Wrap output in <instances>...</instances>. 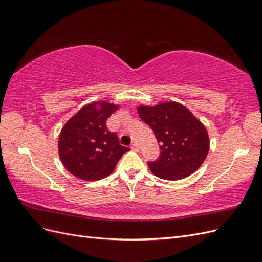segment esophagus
Here are the masks:
<instances>
[{
    "instance_id": "34e87169",
    "label": "esophagus",
    "mask_w": 262,
    "mask_h": 262,
    "mask_svg": "<svg viewBox=\"0 0 262 262\" xmlns=\"http://www.w3.org/2000/svg\"><path fill=\"white\" fill-rule=\"evenodd\" d=\"M131 149H132V150H138V149H139L138 144H137V143H132V144H131Z\"/></svg>"
}]
</instances>
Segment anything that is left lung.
Instances as JSON below:
<instances>
[{"mask_svg":"<svg viewBox=\"0 0 262 262\" xmlns=\"http://www.w3.org/2000/svg\"><path fill=\"white\" fill-rule=\"evenodd\" d=\"M140 118L152 128L161 155L147 162L155 176L179 180L193 173L209 153V136L205 126L181 104L163 102L154 107L140 106Z\"/></svg>","mask_w":262,"mask_h":262,"instance_id":"obj_1","label":"left lung"}]
</instances>
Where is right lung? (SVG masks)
<instances>
[{"mask_svg": "<svg viewBox=\"0 0 262 262\" xmlns=\"http://www.w3.org/2000/svg\"><path fill=\"white\" fill-rule=\"evenodd\" d=\"M118 106L107 101L92 102L83 107L62 128L59 155L64 167L83 180H99L109 176L121 156L130 150L119 143L110 132L107 119Z\"/></svg>", "mask_w": 262, "mask_h": 262, "instance_id": "right-lung-1", "label": "right lung"}]
</instances>
